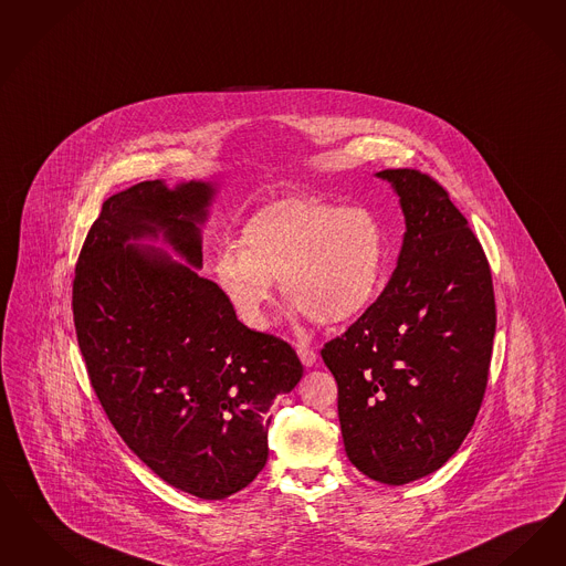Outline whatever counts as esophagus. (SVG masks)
<instances>
[{"label":"esophagus","mask_w":566,"mask_h":566,"mask_svg":"<svg viewBox=\"0 0 566 566\" xmlns=\"http://www.w3.org/2000/svg\"><path fill=\"white\" fill-rule=\"evenodd\" d=\"M296 356H298V360H301V364H303L305 368H312L317 360L316 352L310 349V347H305V345H298V347H296Z\"/></svg>","instance_id":"obj_1"}]
</instances>
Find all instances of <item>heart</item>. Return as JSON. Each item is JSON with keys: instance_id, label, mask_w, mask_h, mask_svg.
Wrapping results in <instances>:
<instances>
[{"instance_id": "heart-1", "label": "heart", "mask_w": 566, "mask_h": 566, "mask_svg": "<svg viewBox=\"0 0 566 566\" xmlns=\"http://www.w3.org/2000/svg\"><path fill=\"white\" fill-rule=\"evenodd\" d=\"M387 270L389 242L373 208L314 198L265 203L240 229L238 249L214 256L217 284L252 331L270 326L273 282L294 312L333 326L363 316Z\"/></svg>"}]
</instances>
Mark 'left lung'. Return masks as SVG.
Wrapping results in <instances>:
<instances>
[{
	"label": "left lung",
	"mask_w": 566,
	"mask_h": 566,
	"mask_svg": "<svg viewBox=\"0 0 566 566\" xmlns=\"http://www.w3.org/2000/svg\"><path fill=\"white\" fill-rule=\"evenodd\" d=\"M405 214L381 296L322 349L339 387L349 461L384 484L440 470L474 426L489 379L495 296L484 250L449 193L417 170H381Z\"/></svg>",
	"instance_id": "1"
}]
</instances>
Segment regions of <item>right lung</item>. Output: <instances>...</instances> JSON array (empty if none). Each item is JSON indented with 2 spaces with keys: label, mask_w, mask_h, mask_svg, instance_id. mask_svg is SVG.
Returning a JSON list of instances; mask_svg holds the SVG:
<instances>
[{
  "label": "right lung",
  "mask_w": 566,
  "mask_h": 566,
  "mask_svg": "<svg viewBox=\"0 0 566 566\" xmlns=\"http://www.w3.org/2000/svg\"><path fill=\"white\" fill-rule=\"evenodd\" d=\"M217 193L159 179L114 193L73 280L77 343L115 431L164 482L210 501L265 468L270 407L303 377L289 343L250 331L198 273Z\"/></svg>",
  "instance_id": "1"
}]
</instances>
